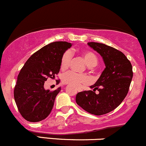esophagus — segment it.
<instances>
[{"mask_svg": "<svg viewBox=\"0 0 146 146\" xmlns=\"http://www.w3.org/2000/svg\"><path fill=\"white\" fill-rule=\"evenodd\" d=\"M77 90H78V92H81V91H82V90L81 88H77Z\"/></svg>", "mask_w": 146, "mask_h": 146, "instance_id": "esophagus-1", "label": "esophagus"}]
</instances>
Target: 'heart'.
<instances>
[{
  "label": "heart",
  "mask_w": 146,
  "mask_h": 146,
  "mask_svg": "<svg viewBox=\"0 0 146 146\" xmlns=\"http://www.w3.org/2000/svg\"><path fill=\"white\" fill-rule=\"evenodd\" d=\"M85 63L88 66H94L98 62V56L93 51L85 50L82 52ZM72 58L71 52L66 51L64 53L60 60V68L64 71L69 66ZM62 82L65 84L71 85L73 86H80L81 84H87L89 83V79L84 75H80L73 71H68L63 75Z\"/></svg>",
  "instance_id": "heart-1"
}]
</instances>
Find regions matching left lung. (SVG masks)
Instances as JSON below:
<instances>
[{"label":"left lung","instance_id":"1","mask_svg":"<svg viewBox=\"0 0 146 146\" xmlns=\"http://www.w3.org/2000/svg\"><path fill=\"white\" fill-rule=\"evenodd\" d=\"M101 55L106 68L94 85L93 90H84L76 95L78 105L95 115L107 114L117 108L128 93L133 72L130 62L116 48L102 43L88 42ZM98 90V94L94 91Z\"/></svg>","mask_w":146,"mask_h":146}]
</instances>
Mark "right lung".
<instances>
[{"label": "right lung", "mask_w": 146, "mask_h": 146, "mask_svg": "<svg viewBox=\"0 0 146 146\" xmlns=\"http://www.w3.org/2000/svg\"><path fill=\"white\" fill-rule=\"evenodd\" d=\"M71 46L67 42L50 43L35 52L22 68L14 96L18 111L27 121H40L51 113L61 88L53 91L45 90L44 82L58 74L62 56Z\"/></svg>", "instance_id": "right-lung-1"}]
</instances>
